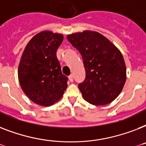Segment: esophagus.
Instances as JSON below:
<instances>
[{
  "instance_id": "esophagus-1",
  "label": "esophagus",
  "mask_w": 146,
  "mask_h": 146,
  "mask_svg": "<svg viewBox=\"0 0 146 146\" xmlns=\"http://www.w3.org/2000/svg\"><path fill=\"white\" fill-rule=\"evenodd\" d=\"M69 80L71 82H73V75L70 76H69Z\"/></svg>"
}]
</instances>
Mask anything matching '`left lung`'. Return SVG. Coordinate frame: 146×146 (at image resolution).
Returning <instances> with one entry per match:
<instances>
[{
    "label": "left lung",
    "instance_id": "1",
    "mask_svg": "<svg viewBox=\"0 0 146 146\" xmlns=\"http://www.w3.org/2000/svg\"><path fill=\"white\" fill-rule=\"evenodd\" d=\"M67 38L83 58L86 78L79 85L83 98L96 106L110 104L120 94L127 79L120 50L97 31L76 32Z\"/></svg>",
    "mask_w": 146,
    "mask_h": 146
}]
</instances>
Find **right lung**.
Returning a JSON list of instances; mask_svg holds the SVG:
<instances>
[{"instance_id": "obj_1", "label": "right lung", "mask_w": 146, "mask_h": 146, "mask_svg": "<svg viewBox=\"0 0 146 146\" xmlns=\"http://www.w3.org/2000/svg\"><path fill=\"white\" fill-rule=\"evenodd\" d=\"M63 34L43 31L31 39L20 59L18 78L22 91L42 106H52L63 97L67 77L61 73L56 51Z\"/></svg>"}]
</instances>
